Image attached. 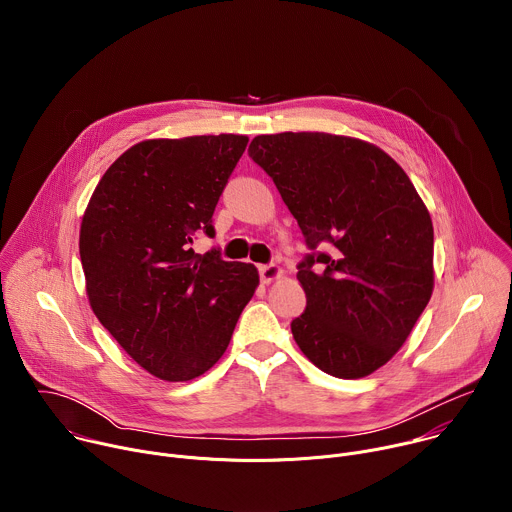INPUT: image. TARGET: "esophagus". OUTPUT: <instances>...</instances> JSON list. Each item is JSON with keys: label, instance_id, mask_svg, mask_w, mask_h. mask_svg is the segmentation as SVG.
<instances>
[{"label": "esophagus", "instance_id": "34e87169", "mask_svg": "<svg viewBox=\"0 0 512 512\" xmlns=\"http://www.w3.org/2000/svg\"><path fill=\"white\" fill-rule=\"evenodd\" d=\"M283 275V269L275 263H269V265H259V277L263 283H271L275 279H279Z\"/></svg>", "mask_w": 512, "mask_h": 512}]
</instances>
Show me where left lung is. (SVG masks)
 <instances>
[{
  "mask_svg": "<svg viewBox=\"0 0 512 512\" xmlns=\"http://www.w3.org/2000/svg\"><path fill=\"white\" fill-rule=\"evenodd\" d=\"M249 156L310 249L298 265L306 310L291 334L332 377L375 373L433 291V227L415 186L377 145L342 135H257Z\"/></svg>",
  "mask_w": 512,
  "mask_h": 512,
  "instance_id": "1",
  "label": "left lung"
}]
</instances>
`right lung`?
<instances>
[{
	"label": "right lung",
	"instance_id": "1",
	"mask_svg": "<svg viewBox=\"0 0 512 512\" xmlns=\"http://www.w3.org/2000/svg\"><path fill=\"white\" fill-rule=\"evenodd\" d=\"M249 137L148 139L97 184L81 225L91 308L121 348L162 381H190L227 350L255 294V265L194 253Z\"/></svg>",
	"mask_w": 512,
	"mask_h": 512
}]
</instances>
